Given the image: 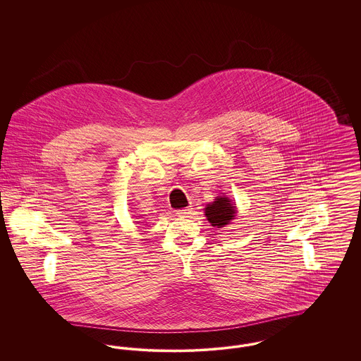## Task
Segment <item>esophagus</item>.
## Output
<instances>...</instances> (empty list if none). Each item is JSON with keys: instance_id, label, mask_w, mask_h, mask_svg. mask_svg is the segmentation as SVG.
I'll use <instances>...</instances> for the list:
<instances>
[{"instance_id": "1", "label": "esophagus", "mask_w": 361, "mask_h": 361, "mask_svg": "<svg viewBox=\"0 0 361 361\" xmlns=\"http://www.w3.org/2000/svg\"><path fill=\"white\" fill-rule=\"evenodd\" d=\"M190 212H192V208L187 207V208H181V209H178V211H177V215H178V216H188Z\"/></svg>"}]
</instances>
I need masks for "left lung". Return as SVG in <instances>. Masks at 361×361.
<instances>
[{"instance_id": "8db88e82", "label": "left lung", "mask_w": 361, "mask_h": 361, "mask_svg": "<svg viewBox=\"0 0 361 361\" xmlns=\"http://www.w3.org/2000/svg\"><path fill=\"white\" fill-rule=\"evenodd\" d=\"M235 207L227 197H218L206 207L207 219L214 227H224L234 219Z\"/></svg>"}]
</instances>
